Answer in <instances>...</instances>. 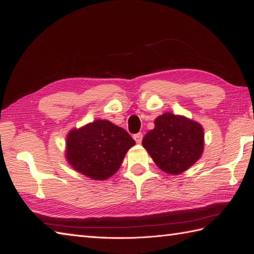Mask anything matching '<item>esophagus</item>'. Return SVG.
Segmentation results:
<instances>
[{
  "label": "esophagus",
  "instance_id": "obj_1",
  "mask_svg": "<svg viewBox=\"0 0 254 254\" xmlns=\"http://www.w3.org/2000/svg\"><path fill=\"white\" fill-rule=\"evenodd\" d=\"M133 138H134V140H135V142H136L137 144H140V143L142 142V140H143V134H142V133H136V134H134V135H133Z\"/></svg>",
  "mask_w": 254,
  "mask_h": 254
}]
</instances>
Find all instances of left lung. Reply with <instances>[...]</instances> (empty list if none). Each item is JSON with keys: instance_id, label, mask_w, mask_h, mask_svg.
Instances as JSON below:
<instances>
[{"instance_id": "left-lung-1", "label": "left lung", "mask_w": 254, "mask_h": 254, "mask_svg": "<svg viewBox=\"0 0 254 254\" xmlns=\"http://www.w3.org/2000/svg\"><path fill=\"white\" fill-rule=\"evenodd\" d=\"M142 144L162 171L181 174L199 160L203 150V128L187 118L164 113Z\"/></svg>"}]
</instances>
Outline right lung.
Returning <instances> with one entry per match:
<instances>
[{
    "mask_svg": "<svg viewBox=\"0 0 254 254\" xmlns=\"http://www.w3.org/2000/svg\"><path fill=\"white\" fill-rule=\"evenodd\" d=\"M135 141L122 127L97 120L67 137V160L74 170L92 180H107L121 166Z\"/></svg>",
    "mask_w": 254,
    "mask_h": 254,
    "instance_id": "1",
    "label": "right lung"
}]
</instances>
